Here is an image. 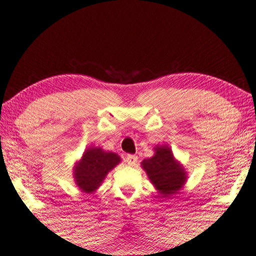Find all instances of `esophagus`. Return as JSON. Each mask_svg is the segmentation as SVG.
I'll return each mask as SVG.
<instances>
[{"label":"esophagus","instance_id":"obj_1","mask_svg":"<svg viewBox=\"0 0 256 256\" xmlns=\"http://www.w3.org/2000/svg\"><path fill=\"white\" fill-rule=\"evenodd\" d=\"M136 162H138V157L136 155H128L126 156V163L128 165H132V166L136 165Z\"/></svg>","mask_w":256,"mask_h":256}]
</instances>
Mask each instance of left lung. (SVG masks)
<instances>
[{"label": "left lung", "mask_w": 256, "mask_h": 256, "mask_svg": "<svg viewBox=\"0 0 256 256\" xmlns=\"http://www.w3.org/2000/svg\"><path fill=\"white\" fill-rule=\"evenodd\" d=\"M154 150L155 155L144 160L141 166L158 192L163 197H171L184 186L186 172L174 158L171 148L168 146H156Z\"/></svg>", "instance_id": "obj_1"}]
</instances>
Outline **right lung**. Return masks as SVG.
I'll return each mask as SVG.
<instances>
[{
  "mask_svg": "<svg viewBox=\"0 0 256 256\" xmlns=\"http://www.w3.org/2000/svg\"><path fill=\"white\" fill-rule=\"evenodd\" d=\"M120 157L115 152H104L99 147L88 148L74 166L76 184L83 192H94L108 172L120 164Z\"/></svg>",
  "mask_w": 256,
  "mask_h": 256,
  "instance_id": "right-lung-1",
  "label": "right lung"
}]
</instances>
